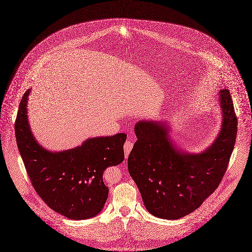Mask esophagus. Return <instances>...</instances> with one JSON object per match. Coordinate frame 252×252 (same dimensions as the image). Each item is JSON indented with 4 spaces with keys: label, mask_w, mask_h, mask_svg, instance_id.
<instances>
[{
    "label": "esophagus",
    "mask_w": 252,
    "mask_h": 252,
    "mask_svg": "<svg viewBox=\"0 0 252 252\" xmlns=\"http://www.w3.org/2000/svg\"><path fill=\"white\" fill-rule=\"evenodd\" d=\"M132 148H133V143H132L131 141L127 140V141L125 143V145H124V151H125L126 158H127V156L129 155V153L131 152Z\"/></svg>",
    "instance_id": "esophagus-1"
}]
</instances>
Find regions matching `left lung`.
Instances as JSON below:
<instances>
[{
	"label": "left lung",
	"mask_w": 252,
	"mask_h": 252,
	"mask_svg": "<svg viewBox=\"0 0 252 252\" xmlns=\"http://www.w3.org/2000/svg\"><path fill=\"white\" fill-rule=\"evenodd\" d=\"M221 127L213 144L199 154L179 150L166 122L142 120L127 159L130 176L147 210L157 218L178 220L194 212L213 193L232 155L238 121L227 89L219 92Z\"/></svg>",
	"instance_id": "1"
}]
</instances>
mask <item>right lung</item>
Segmentation results:
<instances>
[{
    "label": "right lung",
    "mask_w": 252,
    "mask_h": 252,
    "mask_svg": "<svg viewBox=\"0 0 252 252\" xmlns=\"http://www.w3.org/2000/svg\"><path fill=\"white\" fill-rule=\"evenodd\" d=\"M26 91L15 121L20 155L33 188L47 205L71 220L90 219L103 208L108 187L102 175L107 167L125 159L126 133L94 137L75 149L50 152L35 140L28 120Z\"/></svg>",
    "instance_id": "right-lung-1"
}]
</instances>
